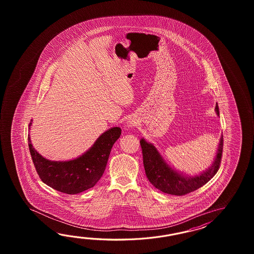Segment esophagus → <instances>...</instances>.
<instances>
[{"mask_svg": "<svg viewBox=\"0 0 254 254\" xmlns=\"http://www.w3.org/2000/svg\"><path fill=\"white\" fill-rule=\"evenodd\" d=\"M137 125V123H136V121L134 119H129L128 122H127V126L129 127V128H133Z\"/></svg>", "mask_w": 254, "mask_h": 254, "instance_id": "1", "label": "esophagus"}]
</instances>
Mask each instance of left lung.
<instances>
[{
    "instance_id": "left-lung-1",
    "label": "left lung",
    "mask_w": 254,
    "mask_h": 254,
    "mask_svg": "<svg viewBox=\"0 0 254 254\" xmlns=\"http://www.w3.org/2000/svg\"><path fill=\"white\" fill-rule=\"evenodd\" d=\"M215 110L217 114L220 115L217 104ZM140 143L146 176L149 182L164 193L182 196L199 189L207 184L217 173L221 165L222 157L223 135H221L215 161L212 163L211 167L195 177H184L182 174L175 172L163 161L154 146L143 139L140 140Z\"/></svg>"
}]
</instances>
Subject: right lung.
I'll return each mask as SVG.
<instances>
[{"instance_id": "1", "label": "right lung", "mask_w": 254, "mask_h": 254, "mask_svg": "<svg viewBox=\"0 0 254 254\" xmlns=\"http://www.w3.org/2000/svg\"><path fill=\"white\" fill-rule=\"evenodd\" d=\"M121 133L119 127L108 129L98 138L89 151L68 162H52L43 158L34 150L30 135L28 145L35 170L43 183L61 192L76 194L92 188L102 178L112 147Z\"/></svg>"}]
</instances>
